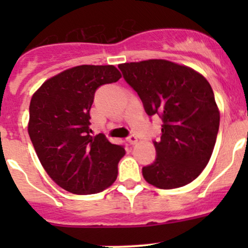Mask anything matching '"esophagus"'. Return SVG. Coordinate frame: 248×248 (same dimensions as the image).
<instances>
[{"label": "esophagus", "instance_id": "esophagus-1", "mask_svg": "<svg viewBox=\"0 0 248 248\" xmlns=\"http://www.w3.org/2000/svg\"><path fill=\"white\" fill-rule=\"evenodd\" d=\"M127 141H128L131 145H134V144H137V142H138V138H137L136 136H133V134H132V136H129L128 138H127Z\"/></svg>", "mask_w": 248, "mask_h": 248}]
</instances>
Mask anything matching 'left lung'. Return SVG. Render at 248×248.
<instances>
[{"mask_svg":"<svg viewBox=\"0 0 248 248\" xmlns=\"http://www.w3.org/2000/svg\"><path fill=\"white\" fill-rule=\"evenodd\" d=\"M124 80L139 94L146 114L162 119V136L154 141L156 161L142 168L152 186L171 189L188 185L211 158L219 127V110L206 79L191 67L168 60L119 64Z\"/></svg>","mask_w":248,"mask_h":248,"instance_id":"left-lung-1","label":"left lung"}]
</instances>
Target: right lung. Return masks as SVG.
I'll return each instance as SVG.
<instances>
[{"instance_id": "obj_1", "label": "right lung", "mask_w": 248, "mask_h": 248, "mask_svg": "<svg viewBox=\"0 0 248 248\" xmlns=\"http://www.w3.org/2000/svg\"><path fill=\"white\" fill-rule=\"evenodd\" d=\"M121 77L112 64H81L49 78L32 96L30 139L46 174L71 193H99L116 180L126 151L104 134L91 136L90 110L96 90Z\"/></svg>"}]
</instances>
